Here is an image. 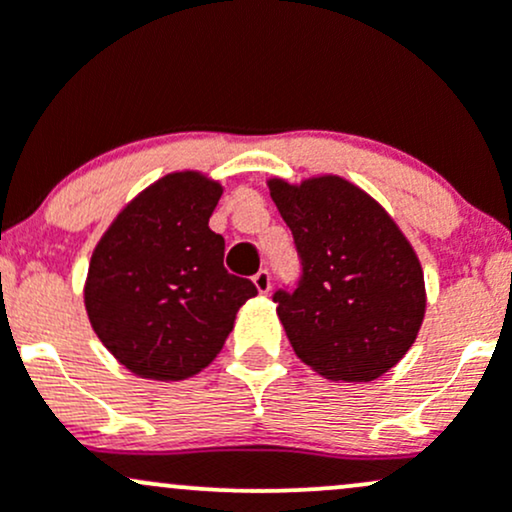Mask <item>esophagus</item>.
<instances>
[{
	"label": "esophagus",
	"instance_id": "1",
	"mask_svg": "<svg viewBox=\"0 0 512 512\" xmlns=\"http://www.w3.org/2000/svg\"><path fill=\"white\" fill-rule=\"evenodd\" d=\"M252 284L257 286L260 293H269V289H272V274H269L267 269H260V272L252 276Z\"/></svg>",
	"mask_w": 512,
	"mask_h": 512
}]
</instances>
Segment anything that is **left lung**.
Wrapping results in <instances>:
<instances>
[{
  "mask_svg": "<svg viewBox=\"0 0 512 512\" xmlns=\"http://www.w3.org/2000/svg\"><path fill=\"white\" fill-rule=\"evenodd\" d=\"M269 192L301 264L296 286L274 291L293 351L330 380L383 375L424 320L419 257L385 209L342 178L269 180Z\"/></svg>",
  "mask_w": 512,
  "mask_h": 512,
  "instance_id": "obj_1",
  "label": "left lung"
}]
</instances>
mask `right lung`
<instances>
[{
  "mask_svg": "<svg viewBox=\"0 0 512 512\" xmlns=\"http://www.w3.org/2000/svg\"><path fill=\"white\" fill-rule=\"evenodd\" d=\"M221 185L173 173L129 202L93 250L84 289L98 339L142 378L182 380L209 366L257 293L223 267L209 228Z\"/></svg>",
  "mask_w": 512,
  "mask_h": 512,
  "instance_id": "1",
  "label": "right lung"
}]
</instances>
